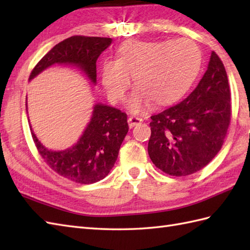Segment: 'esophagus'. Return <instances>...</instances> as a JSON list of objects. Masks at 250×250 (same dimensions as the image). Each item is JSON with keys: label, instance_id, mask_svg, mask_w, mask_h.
I'll return each mask as SVG.
<instances>
[{"label": "esophagus", "instance_id": "obj_1", "mask_svg": "<svg viewBox=\"0 0 250 250\" xmlns=\"http://www.w3.org/2000/svg\"><path fill=\"white\" fill-rule=\"evenodd\" d=\"M142 121H143V118H140V117H136V116H130L128 119L130 128H133V126H135L136 125L141 124Z\"/></svg>", "mask_w": 250, "mask_h": 250}]
</instances>
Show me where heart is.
Segmentation results:
<instances>
[{
  "instance_id": "heart-1",
  "label": "heart",
  "mask_w": 250,
  "mask_h": 250,
  "mask_svg": "<svg viewBox=\"0 0 250 250\" xmlns=\"http://www.w3.org/2000/svg\"><path fill=\"white\" fill-rule=\"evenodd\" d=\"M201 66V52L193 42H145L131 40L120 45L116 61H105L101 68L102 84L114 103L124 100L130 84L135 87L128 100L131 110L143 111L176 102L188 91Z\"/></svg>"
}]
</instances>
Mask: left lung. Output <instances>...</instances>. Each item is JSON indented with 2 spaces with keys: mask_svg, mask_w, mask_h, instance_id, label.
I'll use <instances>...</instances> for the list:
<instances>
[{
  "mask_svg": "<svg viewBox=\"0 0 250 250\" xmlns=\"http://www.w3.org/2000/svg\"><path fill=\"white\" fill-rule=\"evenodd\" d=\"M231 114L226 68L213 51L193 91L180 103L150 117L148 155L152 163L176 177L200 171L224 145Z\"/></svg>",
  "mask_w": 250,
  "mask_h": 250,
  "instance_id": "obj_1",
  "label": "left lung"
}]
</instances>
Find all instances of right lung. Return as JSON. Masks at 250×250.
Returning <instances> with one entry per match:
<instances>
[{"label": "right lung", "mask_w": 250, "mask_h": 250, "mask_svg": "<svg viewBox=\"0 0 250 250\" xmlns=\"http://www.w3.org/2000/svg\"><path fill=\"white\" fill-rule=\"evenodd\" d=\"M109 37L74 35L60 42L37 62L29 79L55 63L81 66L90 81L97 82V60L111 44ZM129 131L126 114L107 105L94 106L91 121L81 139L64 151L45 148L31 131L32 139L47 166L74 183L88 185L108 175L118 157L120 146Z\"/></svg>", "instance_id": "obj_1"}]
</instances>
